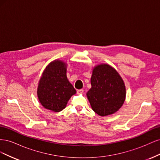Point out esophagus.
Wrapping results in <instances>:
<instances>
[{
  "label": "esophagus",
  "instance_id": "1",
  "mask_svg": "<svg viewBox=\"0 0 160 160\" xmlns=\"http://www.w3.org/2000/svg\"><path fill=\"white\" fill-rule=\"evenodd\" d=\"M83 89H79L77 91V94H81V93H83Z\"/></svg>",
  "mask_w": 160,
  "mask_h": 160
}]
</instances>
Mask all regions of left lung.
Wrapping results in <instances>:
<instances>
[{
    "mask_svg": "<svg viewBox=\"0 0 160 160\" xmlns=\"http://www.w3.org/2000/svg\"><path fill=\"white\" fill-rule=\"evenodd\" d=\"M91 88L87 93L91 108L100 116L118 111L123 105L126 91L124 82L114 68L108 64L95 66L91 78Z\"/></svg>",
    "mask_w": 160,
    "mask_h": 160,
    "instance_id": "1",
    "label": "left lung"
}]
</instances>
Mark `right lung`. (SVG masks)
<instances>
[{"label":"right lung","instance_id":"1","mask_svg":"<svg viewBox=\"0 0 160 160\" xmlns=\"http://www.w3.org/2000/svg\"><path fill=\"white\" fill-rule=\"evenodd\" d=\"M67 64L55 60L47 65L38 83L37 96L45 108L54 112L64 109L72 95L76 93L67 77Z\"/></svg>","mask_w":160,"mask_h":160}]
</instances>
